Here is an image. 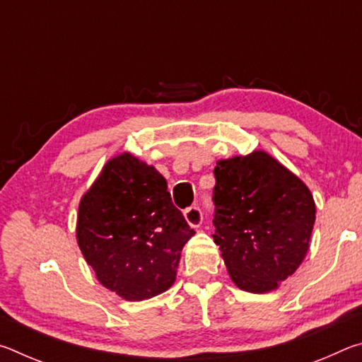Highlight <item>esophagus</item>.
Returning a JSON list of instances; mask_svg holds the SVG:
<instances>
[{
    "mask_svg": "<svg viewBox=\"0 0 362 362\" xmlns=\"http://www.w3.org/2000/svg\"><path fill=\"white\" fill-rule=\"evenodd\" d=\"M183 216H185L188 225L193 226V228H198L201 222H203V211H201L198 206L188 207V209L183 212Z\"/></svg>",
    "mask_w": 362,
    "mask_h": 362,
    "instance_id": "1",
    "label": "esophagus"
}]
</instances>
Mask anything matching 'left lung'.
Listing matches in <instances>:
<instances>
[{
  "label": "left lung",
  "mask_w": 362,
  "mask_h": 362,
  "mask_svg": "<svg viewBox=\"0 0 362 362\" xmlns=\"http://www.w3.org/2000/svg\"><path fill=\"white\" fill-rule=\"evenodd\" d=\"M214 241L233 283L267 293L296 273L310 247L316 206L310 188L263 150L214 169Z\"/></svg>",
  "instance_id": "1"
}]
</instances>
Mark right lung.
I'll use <instances>...</instances> for the list:
<instances>
[{"label": "right lung", "instance_id": "right-lung-1", "mask_svg": "<svg viewBox=\"0 0 362 362\" xmlns=\"http://www.w3.org/2000/svg\"><path fill=\"white\" fill-rule=\"evenodd\" d=\"M194 235L158 170L131 153L108 159L78 207L76 241L99 283L142 302L174 284Z\"/></svg>", "mask_w": 362, "mask_h": 362}]
</instances>
